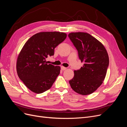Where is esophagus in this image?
I'll return each instance as SVG.
<instances>
[{
    "label": "esophagus",
    "mask_w": 127,
    "mask_h": 127,
    "mask_svg": "<svg viewBox=\"0 0 127 127\" xmlns=\"http://www.w3.org/2000/svg\"><path fill=\"white\" fill-rule=\"evenodd\" d=\"M61 69L62 70H64L66 69V68L64 67V66H61Z\"/></svg>",
    "instance_id": "34e87169"
}]
</instances>
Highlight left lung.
Returning a JSON list of instances; mask_svg holds the SVG:
<instances>
[{
    "label": "left lung",
    "instance_id": "obj_1",
    "mask_svg": "<svg viewBox=\"0 0 127 127\" xmlns=\"http://www.w3.org/2000/svg\"><path fill=\"white\" fill-rule=\"evenodd\" d=\"M68 37L78 51L79 59L84 63L80 69L74 71V77L69 82L76 93L91 94L104 80L109 64L108 54L104 45L90 34L71 33Z\"/></svg>",
    "mask_w": 127,
    "mask_h": 127
}]
</instances>
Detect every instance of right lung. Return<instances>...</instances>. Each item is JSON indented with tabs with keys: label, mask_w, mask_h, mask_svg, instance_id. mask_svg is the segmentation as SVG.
I'll list each match as a JSON object with an SVG mask.
<instances>
[{
	"label": "right lung",
	"mask_w": 127,
	"mask_h": 127,
	"mask_svg": "<svg viewBox=\"0 0 127 127\" xmlns=\"http://www.w3.org/2000/svg\"><path fill=\"white\" fill-rule=\"evenodd\" d=\"M66 37L63 32H40L25 43L17 58L16 69L19 78L29 90L40 94L51 87L60 67L47 64L46 59L54 55L55 48Z\"/></svg>",
	"instance_id": "obj_1"
}]
</instances>
